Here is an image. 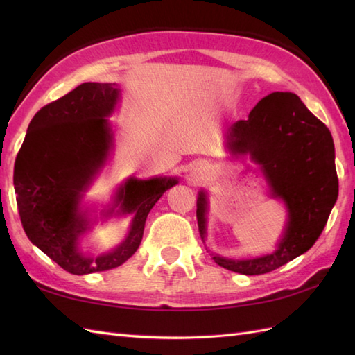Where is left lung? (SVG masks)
Here are the masks:
<instances>
[{
  "label": "left lung",
  "instance_id": "left-lung-1",
  "mask_svg": "<svg viewBox=\"0 0 355 355\" xmlns=\"http://www.w3.org/2000/svg\"><path fill=\"white\" fill-rule=\"evenodd\" d=\"M232 155H250L261 166L271 195L285 202L288 223L277 248L253 259L214 261L235 273H270L308 252L327 225L338 195L334 141L325 123L311 114L294 93H271L227 132ZM206 192L198 193L197 221L206 236Z\"/></svg>",
  "mask_w": 355,
  "mask_h": 355
}]
</instances>
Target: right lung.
Returning <instances> with one entry per match:
<instances>
[{
    "instance_id": "right-lung-1",
    "label": "right lung",
    "mask_w": 355,
    "mask_h": 355,
    "mask_svg": "<svg viewBox=\"0 0 355 355\" xmlns=\"http://www.w3.org/2000/svg\"><path fill=\"white\" fill-rule=\"evenodd\" d=\"M119 93L112 84L85 82L45 105L30 122L15 162L13 186L27 238L71 275L111 270L130 259L141 243L149 210L178 183L168 177L126 180L105 212L132 215L126 239L101 256L80 252L79 238L89 224L79 202L110 154L107 116L114 111Z\"/></svg>"
}]
</instances>
